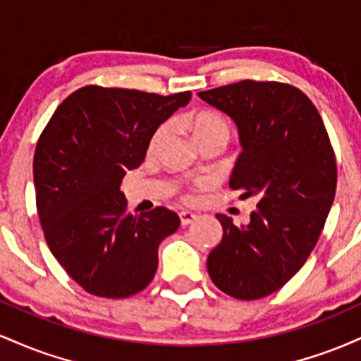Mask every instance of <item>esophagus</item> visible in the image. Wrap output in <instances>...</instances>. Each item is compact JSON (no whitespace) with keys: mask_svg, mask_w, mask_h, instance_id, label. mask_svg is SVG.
I'll return each mask as SVG.
<instances>
[{"mask_svg":"<svg viewBox=\"0 0 361 361\" xmlns=\"http://www.w3.org/2000/svg\"><path fill=\"white\" fill-rule=\"evenodd\" d=\"M198 215L193 214V212H180V221H181V226H188V224H192L193 221H197Z\"/></svg>","mask_w":361,"mask_h":361,"instance_id":"obj_1","label":"esophagus"}]
</instances>
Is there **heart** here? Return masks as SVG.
I'll return each mask as SVG.
<instances>
[{"instance_id": "1", "label": "heart", "mask_w": 361, "mask_h": 361, "mask_svg": "<svg viewBox=\"0 0 361 361\" xmlns=\"http://www.w3.org/2000/svg\"><path fill=\"white\" fill-rule=\"evenodd\" d=\"M190 127H192V132L197 139V142H205V140L210 139H222L227 140L231 139V134H233V126H231L229 118L226 115L221 114V111L215 110H202L197 111V114L190 115ZM169 134V123H163L154 130L151 140H149V152H154L157 147L161 146L166 135ZM185 202H193L195 195L193 192H185L183 193Z\"/></svg>"}]
</instances>
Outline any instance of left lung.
<instances>
[{"label": "left lung", "instance_id": "8db88e82", "mask_svg": "<svg viewBox=\"0 0 361 361\" xmlns=\"http://www.w3.org/2000/svg\"><path fill=\"white\" fill-rule=\"evenodd\" d=\"M198 97L238 126L243 152L229 185L258 200L247 226L215 215L224 234L207 270L227 295L263 299L304 267L317 244L336 193V156L316 105L295 86L244 80Z\"/></svg>", "mask_w": 361, "mask_h": 361}]
</instances>
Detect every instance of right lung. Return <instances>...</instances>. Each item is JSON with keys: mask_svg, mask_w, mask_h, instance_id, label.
I'll list each match as a JSON object with an SVG mask.
<instances>
[{"mask_svg": "<svg viewBox=\"0 0 361 361\" xmlns=\"http://www.w3.org/2000/svg\"><path fill=\"white\" fill-rule=\"evenodd\" d=\"M192 98L88 85L57 106L37 140V214L54 258L91 295L123 299L151 283L157 247L180 217L156 207L132 214L120 192L149 140Z\"/></svg>", "mask_w": 361, "mask_h": 361, "instance_id": "add662e5", "label": "right lung"}]
</instances>
